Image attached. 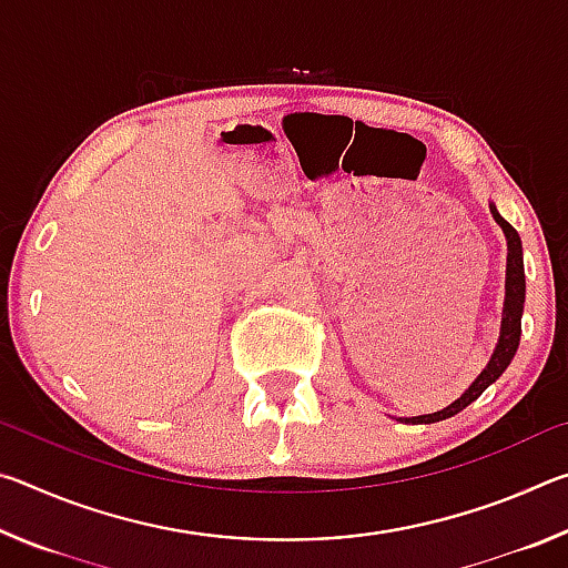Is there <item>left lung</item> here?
<instances>
[{
	"label": "left lung",
	"mask_w": 568,
	"mask_h": 568,
	"mask_svg": "<svg viewBox=\"0 0 568 568\" xmlns=\"http://www.w3.org/2000/svg\"><path fill=\"white\" fill-rule=\"evenodd\" d=\"M491 207V215L498 223V227L504 230L506 235V297H504V313H501V333H498V343L488 358L486 368L478 373V378L470 383V386L460 393V398H456L450 406L440 408L436 413H428V416H413L406 418V423H438L446 420L456 413L470 406L480 393H484L491 383L501 378V373L508 368V363L514 361L518 341H521V315H524V301H526V275H524V247H521V237H518L516 230L506 223V220L498 215V210L494 203H488Z\"/></svg>",
	"instance_id": "obj_1"
}]
</instances>
